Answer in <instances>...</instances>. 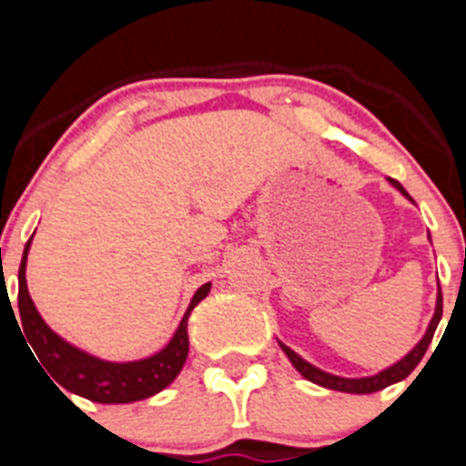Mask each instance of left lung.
Segmentation results:
<instances>
[{"label": "left lung", "instance_id": "obj_1", "mask_svg": "<svg viewBox=\"0 0 466 466\" xmlns=\"http://www.w3.org/2000/svg\"><path fill=\"white\" fill-rule=\"evenodd\" d=\"M390 184H392L394 188H399V191H401L406 198H410L409 193H406V188H403L397 179H390ZM441 315H443V296H441V287H439V296H436V312H434V317H431L430 329H427V333L422 336V340H420V343L415 345V348L410 350L409 355L403 357L401 361H397V364H392L390 369H385V371L376 373V376H369V378L331 376V373H327V371H322V369H317V366L308 364L303 357L296 355L294 350L287 348L284 343H279V348L284 350V355L289 357V361L294 364L296 371L306 378V380L315 382V385L329 387V390H339V392L371 394V392H378V390H385L387 385L403 380V378H409L410 373H413V369L420 364V360L425 357L427 348H430L431 339H434V331H436V327H439V322H441Z\"/></svg>", "mask_w": 466, "mask_h": 466}]
</instances>
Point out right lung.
<instances>
[{
  "mask_svg": "<svg viewBox=\"0 0 466 466\" xmlns=\"http://www.w3.org/2000/svg\"><path fill=\"white\" fill-rule=\"evenodd\" d=\"M30 242L32 240H27V245H25L23 261H20L18 270V329L23 327L20 333H25V339L32 345L35 355L39 357L41 366H46L53 380L65 387L67 392L79 394V397L90 399V401L130 403L154 397L179 376L188 355V315L209 294V282L196 291L187 315L182 317V322H179L175 336H172L166 348L156 352L154 357H147V360L116 364V361L97 360V357L88 355L84 350L74 348L67 340L60 339L57 333H53L48 324L41 319L30 299V291H27V279H25Z\"/></svg>",
  "mask_w": 466,
  "mask_h": 466,
  "instance_id": "1",
  "label": "right lung"
}]
</instances>
